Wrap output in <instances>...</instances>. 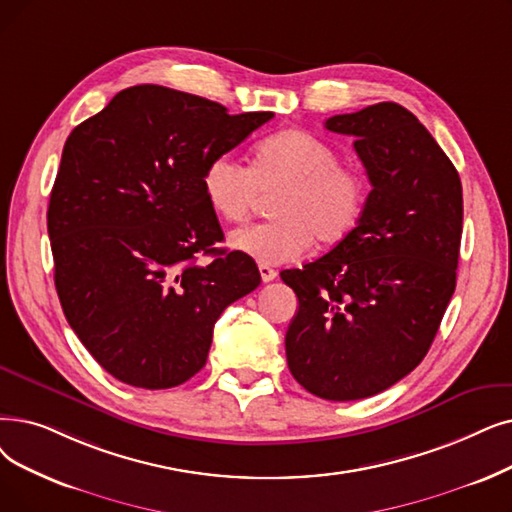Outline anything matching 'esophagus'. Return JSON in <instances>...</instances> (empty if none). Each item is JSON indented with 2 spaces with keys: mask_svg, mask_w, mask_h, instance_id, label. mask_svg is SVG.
I'll use <instances>...</instances> for the list:
<instances>
[{
  "mask_svg": "<svg viewBox=\"0 0 512 512\" xmlns=\"http://www.w3.org/2000/svg\"><path fill=\"white\" fill-rule=\"evenodd\" d=\"M259 274H261L263 282H272L278 276V272L274 268H270V265H263V263L259 265Z\"/></svg>",
  "mask_w": 512,
  "mask_h": 512,
  "instance_id": "obj_1",
  "label": "esophagus"
}]
</instances>
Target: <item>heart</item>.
<instances>
[{"label": "heart", "mask_w": 512, "mask_h": 512, "mask_svg": "<svg viewBox=\"0 0 512 512\" xmlns=\"http://www.w3.org/2000/svg\"><path fill=\"white\" fill-rule=\"evenodd\" d=\"M341 154L301 129L263 138L251 165L232 154H217L203 173L211 209L230 224H240L257 205L259 192H274L276 219L244 226L230 234V247L263 265L299 259L316 238L320 244L345 240L366 209L364 177L341 167Z\"/></svg>", "instance_id": "heart-1"}]
</instances>
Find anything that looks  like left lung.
I'll return each mask as SVG.
<instances>
[{
	"label": "left lung",
	"mask_w": 512,
	"mask_h": 512,
	"mask_svg": "<svg viewBox=\"0 0 512 512\" xmlns=\"http://www.w3.org/2000/svg\"><path fill=\"white\" fill-rule=\"evenodd\" d=\"M324 127L353 136L372 190L345 240L280 274L299 299L284 345L301 387L351 402L389 389L427 355L456 288L462 184L427 127L395 102Z\"/></svg>",
	"instance_id": "left-lung-1"
}]
</instances>
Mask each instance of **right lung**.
<instances>
[{
  "label": "right lung",
  "instance_id": "right-lung-1",
  "mask_svg": "<svg viewBox=\"0 0 512 512\" xmlns=\"http://www.w3.org/2000/svg\"><path fill=\"white\" fill-rule=\"evenodd\" d=\"M272 117L133 85L71 131L48 207L54 282L75 335L121 383L192 379L221 311L259 286L249 255L215 249L203 173Z\"/></svg>",
  "mask_w": 512,
  "mask_h": 512
}]
</instances>
